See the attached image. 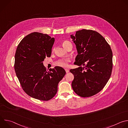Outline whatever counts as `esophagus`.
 <instances>
[{
    "mask_svg": "<svg viewBox=\"0 0 128 128\" xmlns=\"http://www.w3.org/2000/svg\"><path fill=\"white\" fill-rule=\"evenodd\" d=\"M65 71H66V73H68L69 72V70L68 69H65Z\"/></svg>",
    "mask_w": 128,
    "mask_h": 128,
    "instance_id": "1",
    "label": "esophagus"
}]
</instances>
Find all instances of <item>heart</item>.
<instances>
[{"label": "heart", "mask_w": 128, "mask_h": 128, "mask_svg": "<svg viewBox=\"0 0 128 128\" xmlns=\"http://www.w3.org/2000/svg\"><path fill=\"white\" fill-rule=\"evenodd\" d=\"M71 44L70 42H68V41H64L63 42V46L65 48L68 45ZM70 62V60L68 58H66V59H61L58 60V61L56 62V64L57 66H60L61 67H63V68H66L68 67L69 66V63Z\"/></svg>", "instance_id": "1"}]
</instances>
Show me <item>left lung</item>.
<instances>
[{"mask_svg":"<svg viewBox=\"0 0 128 128\" xmlns=\"http://www.w3.org/2000/svg\"><path fill=\"white\" fill-rule=\"evenodd\" d=\"M70 37L78 53L75 64L79 66L70 70L74 75L72 88L80 97L92 96L103 88L110 78L112 49L103 36L94 30H79Z\"/></svg>","mask_w":128,"mask_h":128,"instance_id":"obj_1","label":"left lung"}]
</instances>
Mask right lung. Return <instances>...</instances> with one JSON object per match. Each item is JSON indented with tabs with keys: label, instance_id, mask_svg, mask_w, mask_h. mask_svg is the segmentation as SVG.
I'll return each instance as SVG.
<instances>
[{
	"label": "right lung",
	"instance_id": "right-lung-1",
	"mask_svg": "<svg viewBox=\"0 0 128 128\" xmlns=\"http://www.w3.org/2000/svg\"><path fill=\"white\" fill-rule=\"evenodd\" d=\"M54 38L46 34L31 33L18 44L14 68L24 92L29 96L42 101L52 98L58 85L66 74L65 70L56 66L48 71L43 61L50 57Z\"/></svg>",
	"mask_w": 128,
	"mask_h": 128
}]
</instances>
